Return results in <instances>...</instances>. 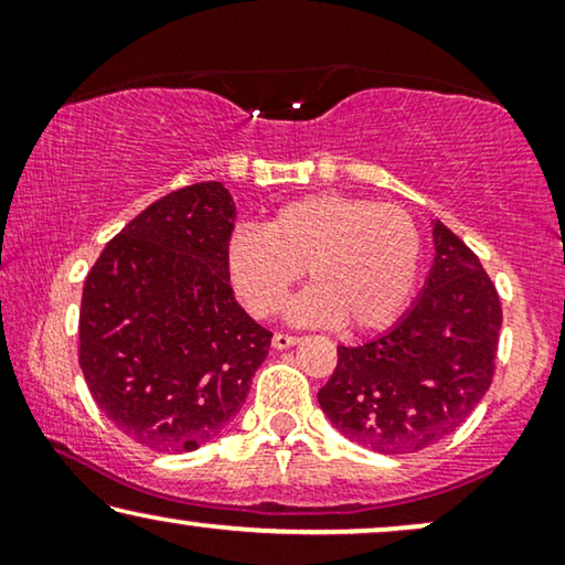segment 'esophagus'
Listing matches in <instances>:
<instances>
[{
	"label": "esophagus",
	"instance_id": "1",
	"mask_svg": "<svg viewBox=\"0 0 565 565\" xmlns=\"http://www.w3.org/2000/svg\"><path fill=\"white\" fill-rule=\"evenodd\" d=\"M296 344H298V337H292V334H275L273 337L275 350H288V347H296Z\"/></svg>",
	"mask_w": 565,
	"mask_h": 565
}]
</instances>
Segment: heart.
Here are the masks:
<instances>
[{"label": "heart", "mask_w": 565, "mask_h": 565, "mask_svg": "<svg viewBox=\"0 0 565 565\" xmlns=\"http://www.w3.org/2000/svg\"><path fill=\"white\" fill-rule=\"evenodd\" d=\"M419 265L412 213L339 192L292 200L267 228L242 226L228 242L231 282L262 319L280 311L308 267L313 285L288 306L298 327H388L412 298Z\"/></svg>", "instance_id": "heart-1"}]
</instances>
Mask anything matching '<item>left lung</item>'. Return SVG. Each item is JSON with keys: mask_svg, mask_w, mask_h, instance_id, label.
I'll return each instance as SVG.
<instances>
[{"mask_svg": "<svg viewBox=\"0 0 565 565\" xmlns=\"http://www.w3.org/2000/svg\"><path fill=\"white\" fill-rule=\"evenodd\" d=\"M435 259L419 298L396 327L339 360L319 404L347 439L406 455L452 435L493 377L501 303L481 262L445 223L431 221Z\"/></svg>", "mask_w": 565, "mask_h": 565, "instance_id": "1", "label": "left lung"}]
</instances>
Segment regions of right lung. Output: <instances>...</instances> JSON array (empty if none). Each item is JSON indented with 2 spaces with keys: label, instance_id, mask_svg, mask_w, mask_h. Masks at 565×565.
I'll use <instances>...</instances> for the list:
<instances>
[{
  "label": "right lung",
  "instance_id": "add662e5",
  "mask_svg": "<svg viewBox=\"0 0 565 565\" xmlns=\"http://www.w3.org/2000/svg\"><path fill=\"white\" fill-rule=\"evenodd\" d=\"M221 182L138 213L84 280L79 365L122 435L157 452L198 450L238 414L273 334L236 303Z\"/></svg>",
  "mask_w": 565,
  "mask_h": 565
}]
</instances>
